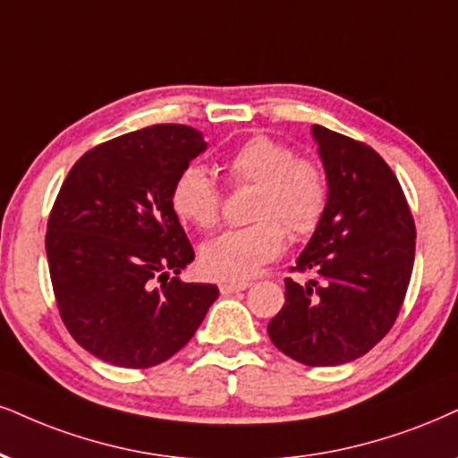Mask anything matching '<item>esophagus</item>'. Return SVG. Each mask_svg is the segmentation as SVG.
Instances as JSON below:
<instances>
[{
  "label": "esophagus",
  "mask_w": 458,
  "mask_h": 458,
  "mask_svg": "<svg viewBox=\"0 0 458 458\" xmlns=\"http://www.w3.org/2000/svg\"><path fill=\"white\" fill-rule=\"evenodd\" d=\"M248 286H250V282H223V284H218V289L223 295H231V293L246 291Z\"/></svg>",
  "instance_id": "34e87169"
}]
</instances>
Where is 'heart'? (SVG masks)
<instances>
[{"label":"heart","instance_id":"heart-1","mask_svg":"<svg viewBox=\"0 0 458 458\" xmlns=\"http://www.w3.org/2000/svg\"><path fill=\"white\" fill-rule=\"evenodd\" d=\"M229 180L255 184L250 218L255 223L229 229L201 246L199 267L210 278L242 282L274 261L286 244V232L295 238L310 235L325 216L329 184L325 172L310 159H295L289 146L265 135L246 140L229 155ZM174 212L199 229H210L220 216V189L206 167L191 163L174 180Z\"/></svg>","mask_w":458,"mask_h":458}]
</instances>
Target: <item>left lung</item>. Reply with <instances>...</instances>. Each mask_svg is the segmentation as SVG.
I'll use <instances>...</instances> for the list:
<instances>
[{"label": "left lung", "mask_w": 458, "mask_h": 458, "mask_svg": "<svg viewBox=\"0 0 458 458\" xmlns=\"http://www.w3.org/2000/svg\"><path fill=\"white\" fill-rule=\"evenodd\" d=\"M329 199L297 257L308 284L284 280L267 333L286 357L333 367L363 357L391 329L414 267L416 229L393 169L374 148L314 125Z\"/></svg>", "instance_id": "left-lung-1"}]
</instances>
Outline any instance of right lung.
<instances>
[{"label":"right lung","mask_w":458,"mask_h":458,"mask_svg":"<svg viewBox=\"0 0 458 458\" xmlns=\"http://www.w3.org/2000/svg\"><path fill=\"white\" fill-rule=\"evenodd\" d=\"M206 148L186 125L118 135L82 155L56 195L47 231L56 306L73 340L106 363H163L216 301L214 284L178 280L195 252L169 201Z\"/></svg>","instance_id":"add662e5"}]
</instances>
